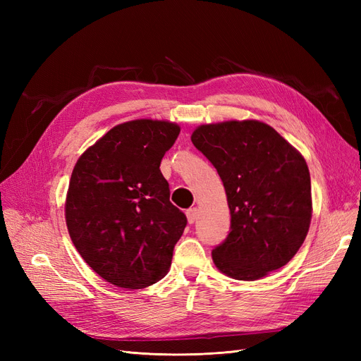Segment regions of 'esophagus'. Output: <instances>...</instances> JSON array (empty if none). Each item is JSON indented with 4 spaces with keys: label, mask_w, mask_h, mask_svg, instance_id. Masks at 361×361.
Segmentation results:
<instances>
[{
    "label": "esophagus",
    "mask_w": 361,
    "mask_h": 361,
    "mask_svg": "<svg viewBox=\"0 0 361 361\" xmlns=\"http://www.w3.org/2000/svg\"><path fill=\"white\" fill-rule=\"evenodd\" d=\"M197 216H199V209H197V207H191V209L187 211V218H188V221L191 224L197 221Z\"/></svg>",
    "instance_id": "obj_1"
}]
</instances>
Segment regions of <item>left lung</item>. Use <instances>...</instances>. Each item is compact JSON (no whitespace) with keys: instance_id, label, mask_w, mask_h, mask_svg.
<instances>
[{"instance_id":"obj_1","label":"left lung","mask_w":361,"mask_h":361,"mask_svg":"<svg viewBox=\"0 0 361 361\" xmlns=\"http://www.w3.org/2000/svg\"><path fill=\"white\" fill-rule=\"evenodd\" d=\"M191 141L220 174L232 215L231 233L212 250L218 271L255 281L285 267L312 221L304 157L274 128L253 118L200 125Z\"/></svg>"}]
</instances>
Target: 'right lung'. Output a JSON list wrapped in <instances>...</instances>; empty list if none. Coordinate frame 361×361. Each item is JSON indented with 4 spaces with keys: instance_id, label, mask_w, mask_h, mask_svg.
<instances>
[{
    "instance_id": "add662e5",
    "label": "right lung",
    "mask_w": 361,
    "mask_h": 361,
    "mask_svg": "<svg viewBox=\"0 0 361 361\" xmlns=\"http://www.w3.org/2000/svg\"><path fill=\"white\" fill-rule=\"evenodd\" d=\"M179 133L170 120H129L75 164L64 202L68 232L85 264L117 288H147L170 269L187 216L170 202L159 164Z\"/></svg>"
}]
</instances>
